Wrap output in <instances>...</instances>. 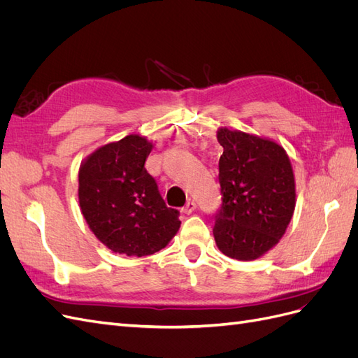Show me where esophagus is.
<instances>
[{
  "mask_svg": "<svg viewBox=\"0 0 358 358\" xmlns=\"http://www.w3.org/2000/svg\"><path fill=\"white\" fill-rule=\"evenodd\" d=\"M196 208H197L196 203H194L192 200H189V201H188V203L182 208V212H183V213H187V215H189V213H192L194 210H196Z\"/></svg>",
  "mask_w": 358,
  "mask_h": 358,
  "instance_id": "1",
  "label": "esophagus"
}]
</instances>
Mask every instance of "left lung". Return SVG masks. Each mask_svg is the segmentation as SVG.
I'll list each match as a JSON object with an SVG mask.
<instances>
[{"label": "left lung", "instance_id": "left-lung-1", "mask_svg": "<svg viewBox=\"0 0 358 358\" xmlns=\"http://www.w3.org/2000/svg\"><path fill=\"white\" fill-rule=\"evenodd\" d=\"M222 204L215 215L213 237L220 251L252 262L275 248L296 208L294 171L275 140L218 128Z\"/></svg>", "mask_w": 358, "mask_h": 358}]
</instances>
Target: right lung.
Masks as SVG:
<instances>
[{
  "label": "right lung",
  "mask_w": 358,
  "mask_h": 358,
  "mask_svg": "<svg viewBox=\"0 0 358 358\" xmlns=\"http://www.w3.org/2000/svg\"><path fill=\"white\" fill-rule=\"evenodd\" d=\"M152 142L129 134L86 157L79 169V206L91 231L115 254L152 255L176 236L180 221L145 169Z\"/></svg>",
  "instance_id": "right-lung-1"
}]
</instances>
